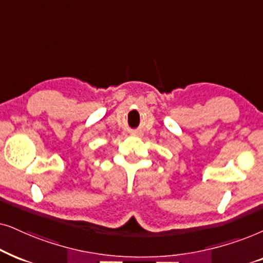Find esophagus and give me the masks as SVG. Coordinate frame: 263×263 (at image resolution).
Listing matches in <instances>:
<instances>
[{
    "instance_id": "1",
    "label": "esophagus",
    "mask_w": 263,
    "mask_h": 263,
    "mask_svg": "<svg viewBox=\"0 0 263 263\" xmlns=\"http://www.w3.org/2000/svg\"><path fill=\"white\" fill-rule=\"evenodd\" d=\"M132 136H139V134H138V132H134V134H132Z\"/></svg>"
}]
</instances>
